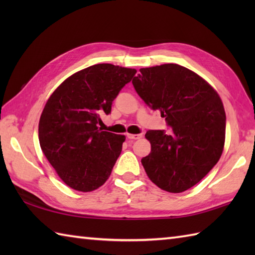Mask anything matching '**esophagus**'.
Returning a JSON list of instances; mask_svg holds the SVG:
<instances>
[{
	"label": "esophagus",
	"instance_id": "1",
	"mask_svg": "<svg viewBox=\"0 0 255 255\" xmlns=\"http://www.w3.org/2000/svg\"><path fill=\"white\" fill-rule=\"evenodd\" d=\"M128 139H131V140H138L140 138H142V134L139 133V134H131V133H127L126 134Z\"/></svg>",
	"mask_w": 255,
	"mask_h": 255
}]
</instances>
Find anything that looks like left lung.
Listing matches in <instances>:
<instances>
[{"mask_svg":"<svg viewBox=\"0 0 255 255\" xmlns=\"http://www.w3.org/2000/svg\"><path fill=\"white\" fill-rule=\"evenodd\" d=\"M140 72L132 80L134 90L171 127V132L147 131L151 152L141 163L156 186L182 193L204 178L223 153V102L204 79L178 64L143 68Z\"/></svg>","mask_w":255,"mask_h":255,"instance_id":"1","label":"left lung"}]
</instances>
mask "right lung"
Masks as SVG:
<instances>
[{
  "instance_id": "1",
  "label": "right lung",
  "mask_w": 255,
  "mask_h": 255,
  "mask_svg": "<svg viewBox=\"0 0 255 255\" xmlns=\"http://www.w3.org/2000/svg\"><path fill=\"white\" fill-rule=\"evenodd\" d=\"M136 70L100 63L69 77L42 111L38 136L42 152L68 186L92 192L110 177L125 136L102 131L101 115Z\"/></svg>"
}]
</instances>
